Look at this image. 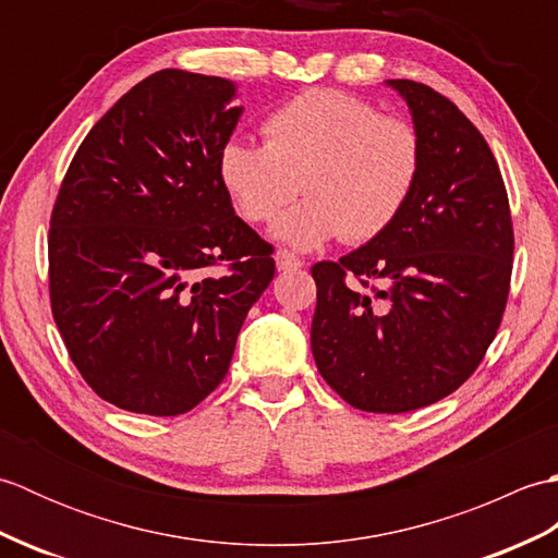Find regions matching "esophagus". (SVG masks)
Returning <instances> with one entry per match:
<instances>
[{
  "mask_svg": "<svg viewBox=\"0 0 558 558\" xmlns=\"http://www.w3.org/2000/svg\"><path fill=\"white\" fill-rule=\"evenodd\" d=\"M276 266L278 270H298L304 266V260L294 256L288 248H278L276 252Z\"/></svg>",
  "mask_w": 558,
  "mask_h": 558,
  "instance_id": "34e87169",
  "label": "esophagus"
}]
</instances>
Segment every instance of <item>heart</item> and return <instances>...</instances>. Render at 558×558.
Wrapping results in <instances>:
<instances>
[{
  "label": "heart",
  "instance_id": "obj_1",
  "mask_svg": "<svg viewBox=\"0 0 558 558\" xmlns=\"http://www.w3.org/2000/svg\"><path fill=\"white\" fill-rule=\"evenodd\" d=\"M264 136L266 144L225 141L220 184L248 222L272 220L304 189L310 196L272 225V236L302 252L333 236L374 240L393 225L420 180L414 126L342 90L314 88L278 105Z\"/></svg>",
  "mask_w": 558,
  "mask_h": 558
}]
</instances>
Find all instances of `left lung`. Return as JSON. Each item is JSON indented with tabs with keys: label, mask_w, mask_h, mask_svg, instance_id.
Segmentation results:
<instances>
[{
	"label": "left lung",
	"mask_w": 558,
	"mask_h": 558,
	"mask_svg": "<svg viewBox=\"0 0 558 558\" xmlns=\"http://www.w3.org/2000/svg\"><path fill=\"white\" fill-rule=\"evenodd\" d=\"M386 86L420 134V180L388 230L312 268V352L352 408L398 414L450 396L480 366L506 310L513 225L477 126L424 83ZM345 275L371 292L348 289Z\"/></svg>",
	"instance_id": "1"
}]
</instances>
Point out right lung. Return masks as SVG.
Here are the masks:
<instances>
[{
	"label": "right lung",
	"instance_id": "right-lung-1",
	"mask_svg": "<svg viewBox=\"0 0 558 558\" xmlns=\"http://www.w3.org/2000/svg\"><path fill=\"white\" fill-rule=\"evenodd\" d=\"M234 98L228 78L156 71L100 117L59 189L52 316L86 384L122 410L174 417L213 393L276 276L218 177Z\"/></svg>",
	"mask_w": 558,
	"mask_h": 558
}]
</instances>
